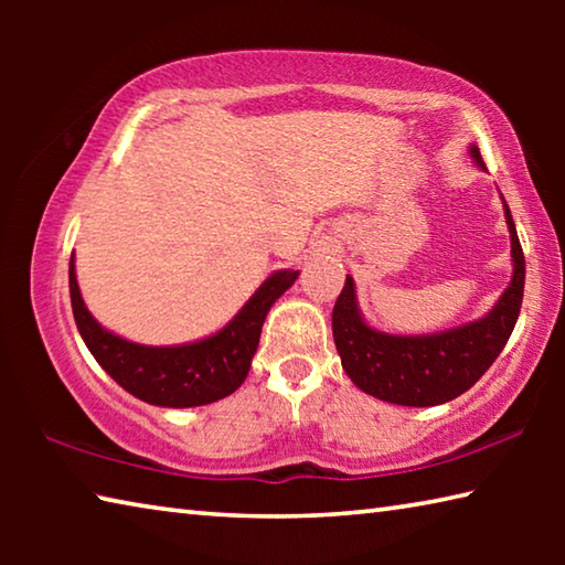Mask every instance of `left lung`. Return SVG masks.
<instances>
[{
	"label": "left lung",
	"mask_w": 565,
	"mask_h": 565,
	"mask_svg": "<svg viewBox=\"0 0 565 565\" xmlns=\"http://www.w3.org/2000/svg\"><path fill=\"white\" fill-rule=\"evenodd\" d=\"M471 157L486 169L478 147H471ZM503 206L511 232L513 279L483 319L426 337L376 331L363 321L353 279L347 276L333 306L331 327L341 366L361 391L398 406H438L461 396L489 371L519 321L525 281L523 248L511 209L505 202Z\"/></svg>",
	"instance_id": "left-lung-1"
}]
</instances>
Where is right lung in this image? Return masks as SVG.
<instances>
[{"instance_id":"right-lung-1","label":"right lung","mask_w":565,"mask_h":565,"mask_svg":"<svg viewBox=\"0 0 565 565\" xmlns=\"http://www.w3.org/2000/svg\"><path fill=\"white\" fill-rule=\"evenodd\" d=\"M296 276L299 271L271 274L222 331L184 347H141L102 329L84 306L74 274V256L70 262V294L84 343L124 391L154 406L189 408L214 404L244 384L259 347L266 313Z\"/></svg>"}]
</instances>
